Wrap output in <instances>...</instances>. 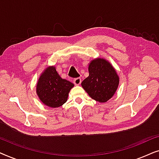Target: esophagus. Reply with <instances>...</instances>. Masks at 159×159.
<instances>
[{"label": "esophagus", "instance_id": "esophagus-1", "mask_svg": "<svg viewBox=\"0 0 159 159\" xmlns=\"http://www.w3.org/2000/svg\"><path fill=\"white\" fill-rule=\"evenodd\" d=\"M81 82H82V80H81V78H80V77L76 78V79L73 80L74 84H76V85H79V84H80V83H81Z\"/></svg>", "mask_w": 159, "mask_h": 159}]
</instances>
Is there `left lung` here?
Listing matches in <instances>:
<instances>
[{"label":"left lung","instance_id":"1","mask_svg":"<svg viewBox=\"0 0 159 159\" xmlns=\"http://www.w3.org/2000/svg\"><path fill=\"white\" fill-rule=\"evenodd\" d=\"M89 76L82 82L89 96L105 103L114 96L118 88L119 77L111 64L103 58H97L88 65Z\"/></svg>","mask_w":159,"mask_h":159}]
</instances>
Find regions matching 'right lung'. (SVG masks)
Masks as SVG:
<instances>
[{"mask_svg":"<svg viewBox=\"0 0 159 159\" xmlns=\"http://www.w3.org/2000/svg\"><path fill=\"white\" fill-rule=\"evenodd\" d=\"M74 86L71 82L60 77L55 66H50L41 73L36 84V93L45 106L58 108L67 101L69 93Z\"/></svg>","mask_w":159,"mask_h":159,"instance_id":"obj_1","label":"right lung"}]
</instances>
